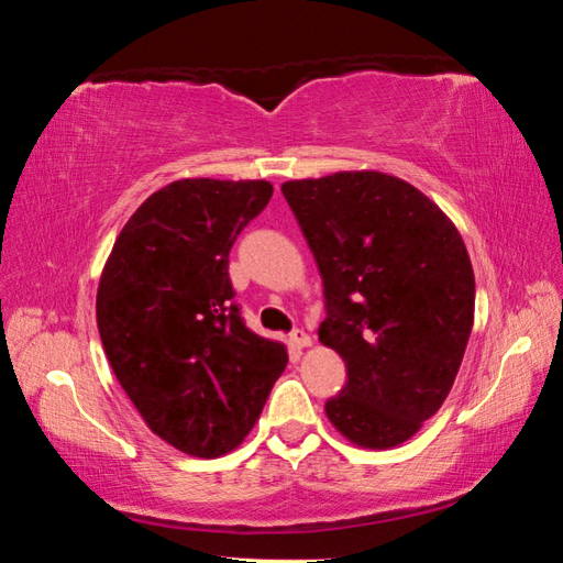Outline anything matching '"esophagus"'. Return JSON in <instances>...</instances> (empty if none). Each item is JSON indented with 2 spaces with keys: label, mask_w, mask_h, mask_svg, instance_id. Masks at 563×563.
I'll return each instance as SVG.
<instances>
[{
  "label": "esophagus",
  "mask_w": 563,
  "mask_h": 563,
  "mask_svg": "<svg viewBox=\"0 0 563 563\" xmlns=\"http://www.w3.org/2000/svg\"><path fill=\"white\" fill-rule=\"evenodd\" d=\"M290 342H292V345L298 347V350H302V347H310V345H312V338H310L305 330L295 328V330L290 332Z\"/></svg>",
  "instance_id": "34e87169"
}]
</instances>
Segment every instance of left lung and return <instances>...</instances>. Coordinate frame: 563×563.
<instances>
[{"instance_id":"8db88e82","label":"left lung","mask_w":563,"mask_h":563,"mask_svg":"<svg viewBox=\"0 0 563 563\" xmlns=\"http://www.w3.org/2000/svg\"><path fill=\"white\" fill-rule=\"evenodd\" d=\"M280 190L325 288L320 342L347 367L328 419L360 446L402 444L450 395L474 325L462 235L422 190L379 170Z\"/></svg>"}]
</instances>
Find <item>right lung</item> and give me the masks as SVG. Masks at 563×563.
Segmentation results:
<instances>
[{"mask_svg": "<svg viewBox=\"0 0 563 563\" xmlns=\"http://www.w3.org/2000/svg\"><path fill=\"white\" fill-rule=\"evenodd\" d=\"M268 180L184 178L151 194L103 265L97 325L113 375L151 432L190 456L235 450L288 365L245 328L228 253L268 206Z\"/></svg>", "mask_w": 563, "mask_h": 563, "instance_id": "obj_1", "label": "right lung"}]
</instances>
